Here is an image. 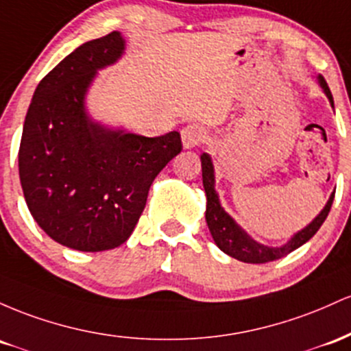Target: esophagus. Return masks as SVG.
Listing matches in <instances>:
<instances>
[{
	"label": "esophagus",
	"mask_w": 351,
	"mask_h": 351,
	"mask_svg": "<svg viewBox=\"0 0 351 351\" xmlns=\"http://www.w3.org/2000/svg\"><path fill=\"white\" fill-rule=\"evenodd\" d=\"M180 137H182L184 149H192V147H195V145H199L200 143H202V139L206 137V132H204V129L200 128V125L189 124L182 129V132H180Z\"/></svg>",
	"instance_id": "esophagus-1"
}]
</instances>
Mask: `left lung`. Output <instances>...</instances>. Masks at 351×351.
<instances>
[{"mask_svg":"<svg viewBox=\"0 0 351 351\" xmlns=\"http://www.w3.org/2000/svg\"><path fill=\"white\" fill-rule=\"evenodd\" d=\"M318 84L324 89L325 96L328 97L330 104L333 108V97L330 93L328 84L324 80V76L317 77ZM200 162H202V182H204V191H206L207 197V208H206V220L208 230H210L212 239L217 243V247L223 254L230 255V257L237 258L240 262L245 263H265L277 261V258L285 257L287 254L293 252L298 247H302L303 243L308 242L318 232V228L322 227V223L325 222L326 215H328L330 208H332L335 192L330 195L328 202L325 204L324 210L315 217L312 222L308 223L305 228L298 230L297 234H293L287 243H283L280 247H269L263 245V243L257 242L243 230L242 227L235 222L230 215L223 210V207L220 206L219 194L215 191V174H214V164H212L210 156L207 152H204L200 156Z\"/></svg>","mask_w":351,"mask_h":351,"instance_id":"left-lung-1","label":"left lung"}]
</instances>
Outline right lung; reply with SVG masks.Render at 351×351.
Returning <instances> with one entry per match:
<instances>
[{
  "label": "right lung",
  "mask_w": 351,
  "mask_h": 351,
  "mask_svg": "<svg viewBox=\"0 0 351 351\" xmlns=\"http://www.w3.org/2000/svg\"><path fill=\"white\" fill-rule=\"evenodd\" d=\"M124 48L112 31L74 49L39 82L23 125L18 164L27 208L74 250L116 249L131 237L151 184L182 151L177 131L145 137L89 116L86 94L97 71Z\"/></svg>",
  "instance_id": "obj_1"
}]
</instances>
